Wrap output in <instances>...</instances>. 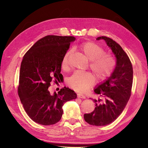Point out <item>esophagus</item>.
<instances>
[{
    "instance_id": "1",
    "label": "esophagus",
    "mask_w": 148,
    "mask_h": 148,
    "mask_svg": "<svg viewBox=\"0 0 148 148\" xmlns=\"http://www.w3.org/2000/svg\"><path fill=\"white\" fill-rule=\"evenodd\" d=\"M77 97L78 98H81V99H86V97L81 93H77Z\"/></svg>"
}]
</instances>
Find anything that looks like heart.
<instances>
[{"label": "heart", "instance_id": "heart-1", "mask_svg": "<svg viewBox=\"0 0 148 148\" xmlns=\"http://www.w3.org/2000/svg\"><path fill=\"white\" fill-rule=\"evenodd\" d=\"M80 49L86 57L90 60V67L100 80H104L111 76L116 66V61L112 56L105 54L101 46L93 42H86L80 46ZM71 51L64 55L61 62L64 70L69 67V56ZM95 82V78L90 72L76 71L69 78V86L77 92H86Z\"/></svg>", "mask_w": 148, "mask_h": 148}]
</instances>
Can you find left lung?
Returning <instances> with one entry per match:
<instances>
[{
    "instance_id": "left-lung-1",
    "label": "left lung",
    "mask_w": 148,
    "mask_h": 148,
    "mask_svg": "<svg viewBox=\"0 0 148 148\" xmlns=\"http://www.w3.org/2000/svg\"><path fill=\"white\" fill-rule=\"evenodd\" d=\"M104 40L116 58V65L111 76L94 89L102 99L93 100L94 111L84 114L88 123L105 126L116 120L123 111L129 100L133 83V68L130 60L120 45L106 36L97 40Z\"/></svg>"
}]
</instances>
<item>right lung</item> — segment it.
<instances>
[{
    "mask_svg": "<svg viewBox=\"0 0 148 148\" xmlns=\"http://www.w3.org/2000/svg\"><path fill=\"white\" fill-rule=\"evenodd\" d=\"M75 39L72 36H46L37 40L22 60L18 95L27 114L37 123H56L62 118L64 103L76 99V93L69 88L53 95L48 90L51 81L62 79V60Z\"/></svg>",
    "mask_w": 148,
    "mask_h": 148,
    "instance_id": "1",
    "label": "right lung"
}]
</instances>
